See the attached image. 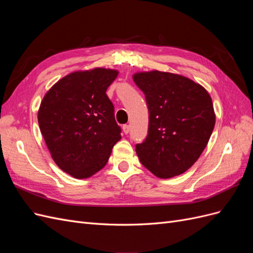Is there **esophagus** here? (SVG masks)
Listing matches in <instances>:
<instances>
[{
    "label": "esophagus",
    "instance_id": "obj_1",
    "mask_svg": "<svg viewBox=\"0 0 253 253\" xmlns=\"http://www.w3.org/2000/svg\"><path fill=\"white\" fill-rule=\"evenodd\" d=\"M122 129H124V133L127 134L129 132V126L128 125H125L124 126H122Z\"/></svg>",
    "mask_w": 253,
    "mask_h": 253
}]
</instances>
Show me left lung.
I'll return each mask as SVG.
<instances>
[{"instance_id": "obj_1", "label": "left lung", "mask_w": 253, "mask_h": 253, "mask_svg": "<svg viewBox=\"0 0 253 253\" xmlns=\"http://www.w3.org/2000/svg\"><path fill=\"white\" fill-rule=\"evenodd\" d=\"M133 79L149 110L148 136L136 144L140 163L159 178L182 174L201 156L215 125L209 93L172 73H137Z\"/></svg>"}]
</instances>
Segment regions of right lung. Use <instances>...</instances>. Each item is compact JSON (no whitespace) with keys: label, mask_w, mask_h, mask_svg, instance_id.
<instances>
[{"label":"right lung","mask_w":253,"mask_h":253,"mask_svg":"<svg viewBox=\"0 0 253 253\" xmlns=\"http://www.w3.org/2000/svg\"><path fill=\"white\" fill-rule=\"evenodd\" d=\"M118 72L98 67L75 72L46 94L38 122L53 162L75 178H87L106 165L121 138L106 89Z\"/></svg>","instance_id":"1"}]
</instances>
